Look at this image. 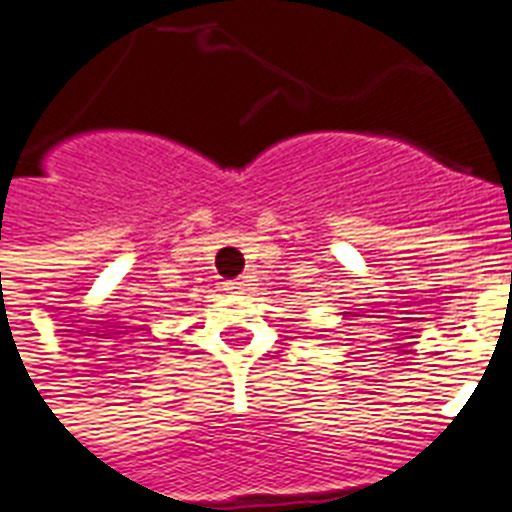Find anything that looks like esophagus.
<instances>
[{"label": "esophagus", "mask_w": 512, "mask_h": 512, "mask_svg": "<svg viewBox=\"0 0 512 512\" xmlns=\"http://www.w3.org/2000/svg\"><path fill=\"white\" fill-rule=\"evenodd\" d=\"M244 281H228L226 284V292H231V294H242L244 292Z\"/></svg>", "instance_id": "1"}]
</instances>
